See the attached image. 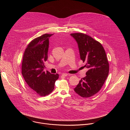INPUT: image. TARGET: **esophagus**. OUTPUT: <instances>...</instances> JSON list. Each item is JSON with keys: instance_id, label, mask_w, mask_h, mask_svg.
<instances>
[{"instance_id": "obj_1", "label": "esophagus", "mask_w": 130, "mask_h": 130, "mask_svg": "<svg viewBox=\"0 0 130 130\" xmlns=\"http://www.w3.org/2000/svg\"><path fill=\"white\" fill-rule=\"evenodd\" d=\"M68 75H69V74L66 73H62V76H63V77H66V76H68Z\"/></svg>"}]
</instances>
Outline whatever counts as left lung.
<instances>
[{
    "instance_id": "obj_1",
    "label": "left lung",
    "mask_w": 130,
    "mask_h": 130,
    "mask_svg": "<svg viewBox=\"0 0 130 130\" xmlns=\"http://www.w3.org/2000/svg\"><path fill=\"white\" fill-rule=\"evenodd\" d=\"M78 44L80 59L88 68L74 90L83 98L94 95L101 89L109 72V64L102 45L91 37L81 33L70 34Z\"/></svg>"
}]
</instances>
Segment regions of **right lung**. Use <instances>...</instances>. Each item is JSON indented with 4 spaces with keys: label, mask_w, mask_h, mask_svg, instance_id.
Returning a JSON list of instances; mask_svg holds the SVG:
<instances>
[{
    "label": "right lung",
    "mask_w": 130,
    "mask_h": 130,
    "mask_svg": "<svg viewBox=\"0 0 130 130\" xmlns=\"http://www.w3.org/2000/svg\"><path fill=\"white\" fill-rule=\"evenodd\" d=\"M45 34L32 41L26 49L22 62V75L28 85L40 96L49 95L53 90L59 75L44 71L48 59L50 37Z\"/></svg>",
    "instance_id": "1"
}]
</instances>
